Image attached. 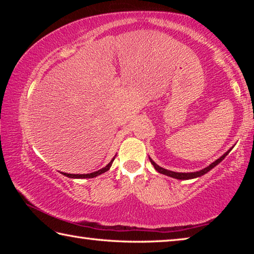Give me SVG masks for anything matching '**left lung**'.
<instances>
[{"mask_svg":"<svg viewBox=\"0 0 254 254\" xmlns=\"http://www.w3.org/2000/svg\"><path fill=\"white\" fill-rule=\"evenodd\" d=\"M233 149V147L232 148H230L229 150H227V151L223 154V156H221L220 158L218 159H216V160H215L214 162H212L210 163L209 166H207L206 167V168H204V169H201V170H199V171H194V173H176V171H171V170H167V169H165V168H162V167H160V166H158L156 162H154L151 158L149 157V159H150V162H151V165L154 167V169H156L158 173H160V174H162V175H166V176H169V177H173V178H175V179H179V180H188V179H194V178H198V177H201V176L203 175H205V174H207L208 171H210L212 170L214 167H216L218 163H220L223 159H224L227 154L230 153V151L231 150Z\"/></svg>","mask_w":254,"mask_h":254,"instance_id":"left-lung-1","label":"left lung"}]
</instances>
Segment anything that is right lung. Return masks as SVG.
Segmentation results:
<instances>
[{"instance_id":"obj_1","label":"right lung","mask_w":254,"mask_h":254,"mask_svg":"<svg viewBox=\"0 0 254 254\" xmlns=\"http://www.w3.org/2000/svg\"><path fill=\"white\" fill-rule=\"evenodd\" d=\"M115 157H117V156H114V158L112 159V160H111L109 163H107V165L104 167V168H102V169L97 170V171H94V173H91V174H83V175H72V174L63 173V175L66 176V177H68V178H77V179H79V178H80V179H84V178H94V177H96V176H100V175H102V174L106 173L107 170H110L112 163H113Z\"/></svg>"}]
</instances>
